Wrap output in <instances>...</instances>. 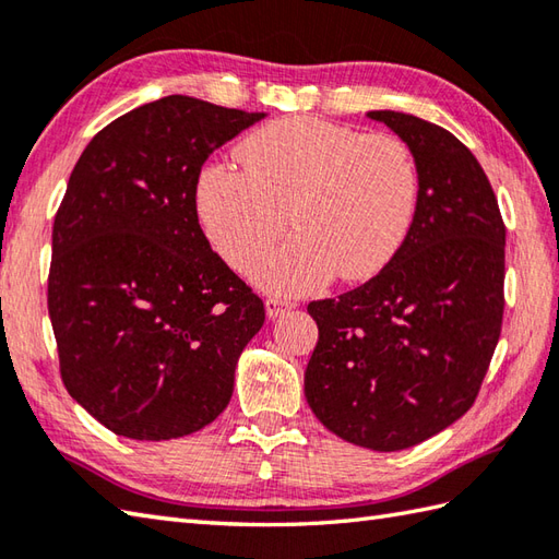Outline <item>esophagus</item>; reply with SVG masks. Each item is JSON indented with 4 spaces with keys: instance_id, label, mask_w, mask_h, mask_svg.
<instances>
[{
    "instance_id": "obj_1",
    "label": "esophagus",
    "mask_w": 559,
    "mask_h": 559,
    "mask_svg": "<svg viewBox=\"0 0 559 559\" xmlns=\"http://www.w3.org/2000/svg\"><path fill=\"white\" fill-rule=\"evenodd\" d=\"M264 307H266V314H269L271 319H276V317H281V314H286L288 310H293L295 302L283 300V298H269V300L264 302Z\"/></svg>"
}]
</instances>
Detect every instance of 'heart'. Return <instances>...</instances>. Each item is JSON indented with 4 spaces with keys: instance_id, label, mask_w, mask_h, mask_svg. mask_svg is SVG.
<instances>
[{
    "instance_id": "obj_1",
    "label": "heart",
    "mask_w": 559,
    "mask_h": 559,
    "mask_svg": "<svg viewBox=\"0 0 559 559\" xmlns=\"http://www.w3.org/2000/svg\"><path fill=\"white\" fill-rule=\"evenodd\" d=\"M237 158L242 168L209 163L199 170L197 213L213 249L249 273L286 230L288 211L298 233L261 264V288L300 295L336 273L372 278L408 237L418 170L396 136L286 117L245 136Z\"/></svg>"
}]
</instances>
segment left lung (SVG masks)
<instances>
[{
	"label": "left lung",
	"instance_id": "1",
	"mask_svg": "<svg viewBox=\"0 0 559 559\" xmlns=\"http://www.w3.org/2000/svg\"><path fill=\"white\" fill-rule=\"evenodd\" d=\"M408 146L418 206L396 257L307 312L319 341L305 396L326 430L374 451L425 442L476 401L502 331L504 223L488 175L420 117L372 110Z\"/></svg>",
	"mask_w": 559,
	"mask_h": 559
}]
</instances>
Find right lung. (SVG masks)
I'll use <instances>...</instances> for the list:
<instances>
[{
	"mask_svg": "<svg viewBox=\"0 0 559 559\" xmlns=\"http://www.w3.org/2000/svg\"><path fill=\"white\" fill-rule=\"evenodd\" d=\"M264 117L168 96L117 117L71 170L47 310L67 391L115 435L177 439L228 406L264 302L211 249L194 185Z\"/></svg>",
	"mask_w": 559,
	"mask_h": 559,
	"instance_id": "1",
	"label": "right lung"
}]
</instances>
